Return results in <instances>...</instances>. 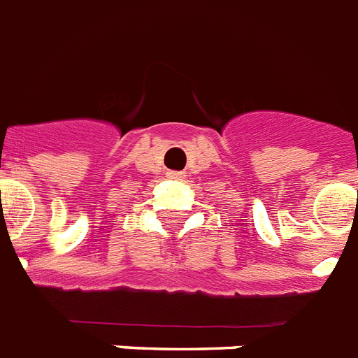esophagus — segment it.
Here are the masks:
<instances>
[{"label":"esophagus","instance_id":"esophagus-1","mask_svg":"<svg viewBox=\"0 0 358 358\" xmlns=\"http://www.w3.org/2000/svg\"><path fill=\"white\" fill-rule=\"evenodd\" d=\"M167 176H169V178H173V180H180V178H182V173H176V171H171V173L167 174Z\"/></svg>","mask_w":358,"mask_h":358}]
</instances>
